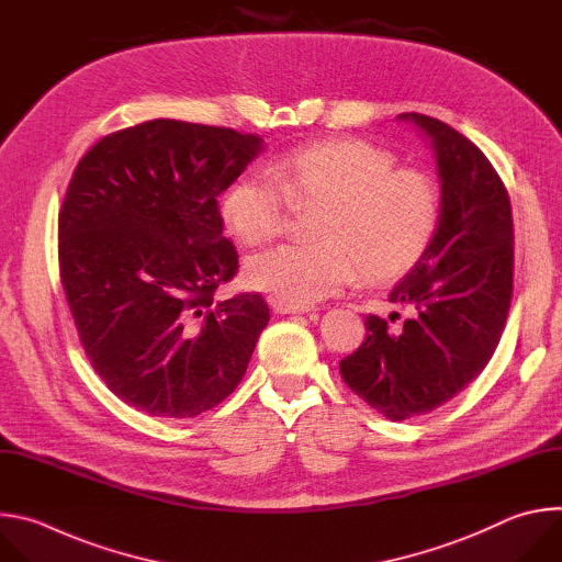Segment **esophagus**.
I'll list each match as a JSON object with an SVG mask.
<instances>
[{
    "label": "esophagus",
    "instance_id": "34e87169",
    "mask_svg": "<svg viewBox=\"0 0 562 562\" xmlns=\"http://www.w3.org/2000/svg\"><path fill=\"white\" fill-rule=\"evenodd\" d=\"M270 305L277 314H303V312L310 310L307 305H294V303H285V301H279V299H272Z\"/></svg>",
    "mask_w": 562,
    "mask_h": 562
}]
</instances>
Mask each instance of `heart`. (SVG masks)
Here are the masks:
<instances>
[{
  "mask_svg": "<svg viewBox=\"0 0 562 562\" xmlns=\"http://www.w3.org/2000/svg\"><path fill=\"white\" fill-rule=\"evenodd\" d=\"M394 157L368 142L331 139L292 148L263 172L239 177L221 199V218L246 246L283 235L288 201L318 205L312 244L281 246L244 266L252 290L294 305L316 303L350 285L407 272L429 248L440 223V194L416 170H394Z\"/></svg>",
  "mask_w": 562,
  "mask_h": 562,
  "instance_id": "obj_1",
  "label": "heart"
}]
</instances>
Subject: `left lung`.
<instances>
[{
    "mask_svg": "<svg viewBox=\"0 0 562 562\" xmlns=\"http://www.w3.org/2000/svg\"><path fill=\"white\" fill-rule=\"evenodd\" d=\"M398 117L431 139L440 223L425 255L390 292L412 318L390 329L385 318L366 316V341L339 363L346 385L392 420L440 407L485 370L514 290L512 205L490 159L434 117Z\"/></svg>",
    "mask_w": 562,
    "mask_h": 562,
    "instance_id": "8db88e82",
    "label": "left lung"
}]
</instances>
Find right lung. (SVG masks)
<instances>
[{
	"instance_id": "add662e5",
	"label": "right lung",
	"mask_w": 562,
	"mask_h": 562,
	"mask_svg": "<svg viewBox=\"0 0 562 562\" xmlns=\"http://www.w3.org/2000/svg\"><path fill=\"white\" fill-rule=\"evenodd\" d=\"M263 150L233 128L153 120L99 139L59 212V277L83 352L124 403L192 418L241 383L270 307L214 301L239 270L216 196Z\"/></svg>"
}]
</instances>
